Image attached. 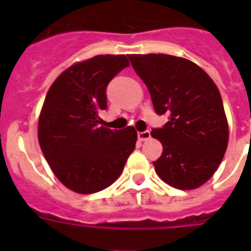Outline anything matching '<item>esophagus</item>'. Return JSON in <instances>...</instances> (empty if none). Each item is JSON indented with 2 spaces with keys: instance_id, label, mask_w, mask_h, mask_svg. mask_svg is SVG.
Masks as SVG:
<instances>
[{
  "instance_id": "esophagus-1",
  "label": "esophagus",
  "mask_w": 251,
  "mask_h": 251,
  "mask_svg": "<svg viewBox=\"0 0 251 251\" xmlns=\"http://www.w3.org/2000/svg\"><path fill=\"white\" fill-rule=\"evenodd\" d=\"M137 136H138V140L143 142L151 138V132H149V131H143V132H138Z\"/></svg>"
}]
</instances>
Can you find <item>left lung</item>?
<instances>
[{
	"mask_svg": "<svg viewBox=\"0 0 251 251\" xmlns=\"http://www.w3.org/2000/svg\"><path fill=\"white\" fill-rule=\"evenodd\" d=\"M132 68L151 93L156 114H170L151 137L163 144L153 161L169 186L196 189L219 169L228 146V121L212 78L192 60L163 53L128 54Z\"/></svg>",
	"mask_w": 251,
	"mask_h": 251,
	"instance_id": "1",
	"label": "left lung"
}]
</instances>
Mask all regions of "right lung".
<instances>
[{
    "instance_id": "1",
    "label": "right lung",
    "mask_w": 251,
    "mask_h": 251,
    "mask_svg": "<svg viewBox=\"0 0 251 251\" xmlns=\"http://www.w3.org/2000/svg\"><path fill=\"white\" fill-rule=\"evenodd\" d=\"M130 63L124 54H100L65 69L48 90L39 116V143L50 170L70 191L96 193L124 170L137 142L128 126H102L105 88Z\"/></svg>"
}]
</instances>
